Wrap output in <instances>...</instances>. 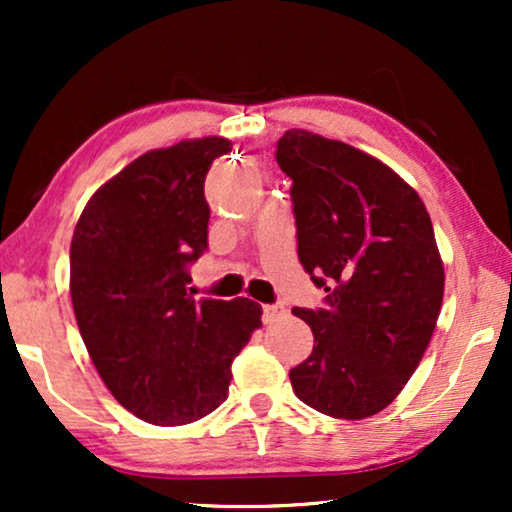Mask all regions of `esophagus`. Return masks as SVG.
Here are the masks:
<instances>
[{
  "label": "esophagus",
  "mask_w": 512,
  "mask_h": 512,
  "mask_svg": "<svg viewBox=\"0 0 512 512\" xmlns=\"http://www.w3.org/2000/svg\"><path fill=\"white\" fill-rule=\"evenodd\" d=\"M284 312V305H263V324H272V321H277Z\"/></svg>",
  "instance_id": "esophagus-1"
}]
</instances>
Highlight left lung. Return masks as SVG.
<instances>
[{"instance_id": "8db88e82", "label": "left lung", "mask_w": 512, "mask_h": 512, "mask_svg": "<svg viewBox=\"0 0 512 512\" xmlns=\"http://www.w3.org/2000/svg\"><path fill=\"white\" fill-rule=\"evenodd\" d=\"M275 158L291 179L298 258L326 291L317 310H291L314 333L291 387L328 417L377 415L415 373L443 305L429 212L391 167L345 142L286 130Z\"/></svg>"}]
</instances>
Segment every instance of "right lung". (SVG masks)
I'll return each mask as SVG.
<instances>
[{"instance_id": "right-lung-1", "label": "right lung", "mask_w": 512, "mask_h": 512, "mask_svg": "<svg viewBox=\"0 0 512 512\" xmlns=\"http://www.w3.org/2000/svg\"><path fill=\"white\" fill-rule=\"evenodd\" d=\"M230 149L205 137L144 153L88 200L72 237L69 291L90 359L116 401L156 426L219 408L261 326L254 300L188 289L207 251L205 177Z\"/></svg>"}]
</instances>
